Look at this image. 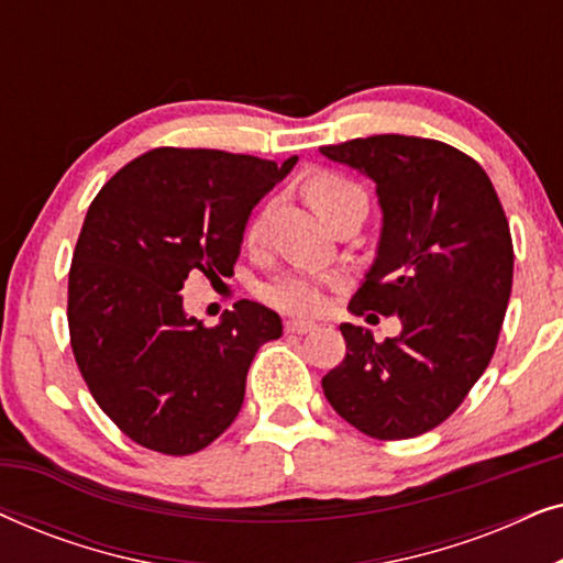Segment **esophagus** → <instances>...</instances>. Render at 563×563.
<instances>
[{
  "instance_id": "esophagus-1",
  "label": "esophagus",
  "mask_w": 563,
  "mask_h": 563,
  "mask_svg": "<svg viewBox=\"0 0 563 563\" xmlns=\"http://www.w3.org/2000/svg\"><path fill=\"white\" fill-rule=\"evenodd\" d=\"M314 328H318V325H314V322H310V320H287V322H284V330H287V333H295V335L312 333Z\"/></svg>"
}]
</instances>
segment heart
Here are the masks:
<instances>
[{
	"label": "heart",
	"mask_w": 563,
	"mask_h": 563,
	"mask_svg": "<svg viewBox=\"0 0 563 563\" xmlns=\"http://www.w3.org/2000/svg\"><path fill=\"white\" fill-rule=\"evenodd\" d=\"M307 199L318 210L322 220H330L338 210L349 205L366 207V191L356 181L345 179L341 174L320 172L307 181ZM268 218H272V205L258 207L245 222L243 241L245 245H258L264 241ZM261 299L276 310L289 314H318L328 307V284L310 274H284L276 276L261 287Z\"/></svg>",
	"instance_id": "obj_1"
}]
</instances>
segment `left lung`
Wrapping results in <instances>:
<instances>
[{
    "label": "left lung",
    "mask_w": 563,
    "mask_h": 563,
    "mask_svg": "<svg viewBox=\"0 0 563 563\" xmlns=\"http://www.w3.org/2000/svg\"><path fill=\"white\" fill-rule=\"evenodd\" d=\"M320 153L366 174L382 207L376 258L349 310L402 322L382 343L343 322L345 358L322 391L361 433L422 435L464 402L495 353L512 289L505 210L484 168L441 141L372 135Z\"/></svg>",
    "instance_id": "8db88e82"
}]
</instances>
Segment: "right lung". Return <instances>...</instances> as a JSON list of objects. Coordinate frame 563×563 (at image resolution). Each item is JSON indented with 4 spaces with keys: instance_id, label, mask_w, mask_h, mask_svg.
Masks as SVG:
<instances>
[{
    "instance_id": "obj_1",
    "label": "right lung",
    "mask_w": 563,
    "mask_h": 563,
    "mask_svg": "<svg viewBox=\"0 0 563 563\" xmlns=\"http://www.w3.org/2000/svg\"><path fill=\"white\" fill-rule=\"evenodd\" d=\"M295 164L153 148L89 205L68 272L71 349L91 397L143 449L189 456L241 412L251 361L282 318L238 299L207 328L179 289L189 272L233 274L251 210Z\"/></svg>"
}]
</instances>
